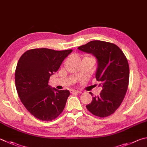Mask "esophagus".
Wrapping results in <instances>:
<instances>
[{
	"instance_id": "esophagus-1",
	"label": "esophagus",
	"mask_w": 147,
	"mask_h": 147,
	"mask_svg": "<svg viewBox=\"0 0 147 147\" xmlns=\"http://www.w3.org/2000/svg\"><path fill=\"white\" fill-rule=\"evenodd\" d=\"M71 92L72 93H78V94H80V93H82L80 90H72Z\"/></svg>"
}]
</instances>
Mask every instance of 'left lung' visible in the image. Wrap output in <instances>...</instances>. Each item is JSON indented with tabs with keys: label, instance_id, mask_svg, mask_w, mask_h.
<instances>
[{
	"label": "left lung",
	"instance_id": "left-lung-1",
	"mask_svg": "<svg viewBox=\"0 0 147 147\" xmlns=\"http://www.w3.org/2000/svg\"><path fill=\"white\" fill-rule=\"evenodd\" d=\"M78 49L97 59L95 76L102 88L100 95L92 97L86 107L100 118L110 116L121 105L128 89L129 66L127 58L116 45L104 41H90Z\"/></svg>",
	"mask_w": 147,
	"mask_h": 147
}]
</instances>
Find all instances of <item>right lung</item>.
<instances>
[{
    "mask_svg": "<svg viewBox=\"0 0 147 147\" xmlns=\"http://www.w3.org/2000/svg\"><path fill=\"white\" fill-rule=\"evenodd\" d=\"M72 51L33 49L25 52L18 60L15 74L16 89L23 105L37 119L52 121L64 109L69 90L52 88L48 83Z\"/></svg>",
    "mask_w": 147,
    "mask_h": 147,
    "instance_id": "right-lung-1",
    "label": "right lung"
}]
</instances>
